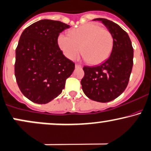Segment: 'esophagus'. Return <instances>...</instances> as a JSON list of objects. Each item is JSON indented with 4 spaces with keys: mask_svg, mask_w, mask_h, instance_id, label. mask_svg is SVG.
Wrapping results in <instances>:
<instances>
[{
    "mask_svg": "<svg viewBox=\"0 0 151 151\" xmlns=\"http://www.w3.org/2000/svg\"><path fill=\"white\" fill-rule=\"evenodd\" d=\"M75 68L76 69H79V68H82V65L79 64H75Z\"/></svg>",
    "mask_w": 151,
    "mask_h": 151,
    "instance_id": "34e87169",
    "label": "esophagus"
}]
</instances>
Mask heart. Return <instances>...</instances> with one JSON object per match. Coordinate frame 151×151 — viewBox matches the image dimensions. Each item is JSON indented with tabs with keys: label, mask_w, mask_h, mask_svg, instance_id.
<instances>
[{
	"label": "heart",
	"mask_w": 151,
	"mask_h": 151,
	"mask_svg": "<svg viewBox=\"0 0 151 151\" xmlns=\"http://www.w3.org/2000/svg\"><path fill=\"white\" fill-rule=\"evenodd\" d=\"M57 43L68 59H74L81 51L87 62L98 64L110 56L114 39L109 31L96 24L88 23L72 29L69 35L59 34Z\"/></svg>",
	"instance_id": "obj_1"
}]
</instances>
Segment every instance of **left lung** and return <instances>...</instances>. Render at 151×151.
Masks as SVG:
<instances>
[{"label":"left lung","mask_w":151,"mask_h":151,"mask_svg":"<svg viewBox=\"0 0 151 151\" xmlns=\"http://www.w3.org/2000/svg\"><path fill=\"white\" fill-rule=\"evenodd\" d=\"M101 21L113 36V49L110 57L100 65L84 67L81 80L82 90L87 97L100 102L115 100L125 91L133 65V49L128 34L119 25L106 19Z\"/></svg>","instance_id":"1"}]
</instances>
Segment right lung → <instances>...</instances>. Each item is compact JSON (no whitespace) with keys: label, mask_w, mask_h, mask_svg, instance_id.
I'll list each match as a JSON object with an SVG mask.
<instances>
[{"label":"right lung","mask_w":151,"mask_h":151,"mask_svg":"<svg viewBox=\"0 0 151 151\" xmlns=\"http://www.w3.org/2000/svg\"><path fill=\"white\" fill-rule=\"evenodd\" d=\"M69 25L44 19L34 23L21 34L16 49L15 76L23 94L37 104L57 97L75 64L59 49L57 38Z\"/></svg>","instance_id":"obj_1"}]
</instances>
